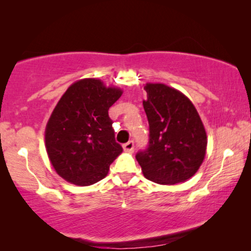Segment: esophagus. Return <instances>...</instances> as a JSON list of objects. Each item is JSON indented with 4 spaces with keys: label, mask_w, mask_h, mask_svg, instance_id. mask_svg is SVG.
<instances>
[{
    "label": "esophagus",
    "mask_w": 251,
    "mask_h": 251,
    "mask_svg": "<svg viewBox=\"0 0 251 251\" xmlns=\"http://www.w3.org/2000/svg\"><path fill=\"white\" fill-rule=\"evenodd\" d=\"M123 150H125L126 152H133V150H135V143H133V140H130V142L126 143L125 145H123Z\"/></svg>",
    "instance_id": "esophagus-1"
}]
</instances>
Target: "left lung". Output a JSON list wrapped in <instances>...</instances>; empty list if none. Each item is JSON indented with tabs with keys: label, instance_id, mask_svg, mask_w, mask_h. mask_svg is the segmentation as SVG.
<instances>
[{
	"label": "left lung",
	"instance_id": "obj_1",
	"mask_svg": "<svg viewBox=\"0 0 251 251\" xmlns=\"http://www.w3.org/2000/svg\"><path fill=\"white\" fill-rule=\"evenodd\" d=\"M143 101L150 125L146 150L136 159L149 180L174 185L199 170L207 150V133L200 115L184 94L162 83H147Z\"/></svg>",
	"mask_w": 251,
	"mask_h": 251
}]
</instances>
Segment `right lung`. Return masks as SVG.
Wrapping results in <instances>:
<instances>
[{"label":"right lung","instance_id":"1","mask_svg":"<svg viewBox=\"0 0 251 251\" xmlns=\"http://www.w3.org/2000/svg\"><path fill=\"white\" fill-rule=\"evenodd\" d=\"M122 90L83 78L67 89L46 128V149L56 173L68 183L89 186L108 174L122 153L108 109Z\"/></svg>","mask_w":251,"mask_h":251}]
</instances>
